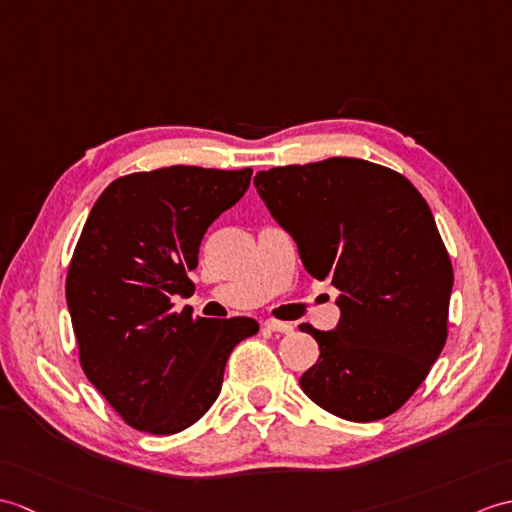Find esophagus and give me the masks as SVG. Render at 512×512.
Here are the masks:
<instances>
[{
	"label": "esophagus",
	"mask_w": 512,
	"mask_h": 512,
	"mask_svg": "<svg viewBox=\"0 0 512 512\" xmlns=\"http://www.w3.org/2000/svg\"><path fill=\"white\" fill-rule=\"evenodd\" d=\"M266 329H270V331H275V334H292L294 331V327L290 325V323H281V320H266Z\"/></svg>",
	"instance_id": "34e87169"
}]
</instances>
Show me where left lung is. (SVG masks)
Here are the masks:
<instances>
[{"mask_svg": "<svg viewBox=\"0 0 512 512\" xmlns=\"http://www.w3.org/2000/svg\"><path fill=\"white\" fill-rule=\"evenodd\" d=\"M255 187L305 270L340 290L336 329L301 325L320 349L303 392L355 423L397 412L445 347L454 288L425 198L399 172L347 157L257 172Z\"/></svg>", "mask_w": 512, "mask_h": 512, "instance_id": "1", "label": "left lung"}]
</instances>
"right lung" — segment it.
Returning a JSON list of instances; mask_svg holds the SVG:
<instances>
[{
    "instance_id": "add662e5",
    "label": "right lung",
    "mask_w": 512,
    "mask_h": 512,
    "mask_svg": "<svg viewBox=\"0 0 512 512\" xmlns=\"http://www.w3.org/2000/svg\"><path fill=\"white\" fill-rule=\"evenodd\" d=\"M253 170L172 165L117 178L82 227L67 272V307L89 382L135 430L176 434L218 399L246 316L174 312L211 222L251 185Z\"/></svg>"
}]
</instances>
